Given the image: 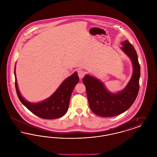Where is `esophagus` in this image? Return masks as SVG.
I'll list each match as a JSON object with an SVG mask.
<instances>
[{
    "label": "esophagus",
    "mask_w": 157,
    "mask_h": 157,
    "mask_svg": "<svg viewBox=\"0 0 157 157\" xmlns=\"http://www.w3.org/2000/svg\"><path fill=\"white\" fill-rule=\"evenodd\" d=\"M85 72L81 70V69H79V70L78 71V75L79 76V78L80 79L83 78L84 77V76H85Z\"/></svg>",
    "instance_id": "1"
}]
</instances>
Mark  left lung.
<instances>
[{
	"label": "left lung",
	"mask_w": 157,
	"mask_h": 157,
	"mask_svg": "<svg viewBox=\"0 0 157 157\" xmlns=\"http://www.w3.org/2000/svg\"><path fill=\"white\" fill-rule=\"evenodd\" d=\"M121 49L131 58L133 65V74L125 88L118 94H112L105 88L99 79L85 75L82 81L86 90L90 108L95 114L111 117L126 111L134 102L140 88V65L134 47L126 40L122 42Z\"/></svg>",
	"instance_id": "obj_1"
}]
</instances>
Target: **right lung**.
I'll use <instances>...</instances> for the list:
<instances>
[{
    "label": "right lung",
    "mask_w": 157,
    "mask_h": 157,
    "mask_svg": "<svg viewBox=\"0 0 157 157\" xmlns=\"http://www.w3.org/2000/svg\"><path fill=\"white\" fill-rule=\"evenodd\" d=\"M15 88L21 102L30 112L43 119H55L63 116L68 109L70 98L75 85L79 82V77L75 72L68 77L51 97L40 103H30L21 96L16 82L15 67Z\"/></svg>",
    "instance_id": "add662e5"
}]
</instances>
